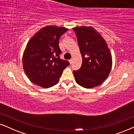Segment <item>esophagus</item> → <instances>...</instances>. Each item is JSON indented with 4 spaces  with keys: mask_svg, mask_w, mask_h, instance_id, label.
Here are the masks:
<instances>
[{
    "mask_svg": "<svg viewBox=\"0 0 134 134\" xmlns=\"http://www.w3.org/2000/svg\"><path fill=\"white\" fill-rule=\"evenodd\" d=\"M69 62H70V64H72V59H71L69 60Z\"/></svg>",
    "mask_w": 134,
    "mask_h": 134,
    "instance_id": "esophagus-1",
    "label": "esophagus"
}]
</instances>
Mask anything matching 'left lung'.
Returning <instances> with one entry per match:
<instances>
[{"label":"left lung","mask_w":134,"mask_h":134,"mask_svg":"<svg viewBox=\"0 0 134 134\" xmlns=\"http://www.w3.org/2000/svg\"><path fill=\"white\" fill-rule=\"evenodd\" d=\"M77 37L82 64L74 71L76 82L85 88H93L105 80L112 67V56L108 44L91 26L73 28Z\"/></svg>","instance_id":"obj_1"}]
</instances>
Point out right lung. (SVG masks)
<instances>
[{
  "mask_svg": "<svg viewBox=\"0 0 134 134\" xmlns=\"http://www.w3.org/2000/svg\"><path fill=\"white\" fill-rule=\"evenodd\" d=\"M68 29L47 26L35 33L29 41L23 56L25 74L35 85L48 88L59 81L64 69L70 63L59 58V41Z\"/></svg>",
  "mask_w": 134,
  "mask_h": 134,
  "instance_id": "right-lung-1",
  "label": "right lung"
}]
</instances>
